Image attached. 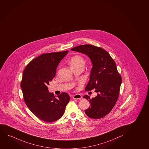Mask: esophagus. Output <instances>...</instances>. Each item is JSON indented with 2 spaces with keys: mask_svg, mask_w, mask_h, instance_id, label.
Here are the masks:
<instances>
[{
  "mask_svg": "<svg viewBox=\"0 0 149 149\" xmlns=\"http://www.w3.org/2000/svg\"><path fill=\"white\" fill-rule=\"evenodd\" d=\"M72 98L74 99H77V100H80L82 98V96L80 94H75L74 96H72Z\"/></svg>",
  "mask_w": 149,
  "mask_h": 149,
  "instance_id": "1",
  "label": "esophagus"
}]
</instances>
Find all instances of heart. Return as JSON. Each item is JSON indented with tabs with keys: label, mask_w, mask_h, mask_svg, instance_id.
Masks as SVG:
<instances>
[{
	"label": "heart",
	"mask_w": 149,
	"mask_h": 149,
	"mask_svg": "<svg viewBox=\"0 0 149 149\" xmlns=\"http://www.w3.org/2000/svg\"><path fill=\"white\" fill-rule=\"evenodd\" d=\"M70 63L71 68L76 66H84L85 65V61L81 56L74 55L70 59Z\"/></svg>",
	"instance_id": "obj_1"
}]
</instances>
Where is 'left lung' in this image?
I'll return each mask as SVG.
<instances>
[{"label": "left lung", "mask_w": 149, "mask_h": 149, "mask_svg": "<svg viewBox=\"0 0 149 149\" xmlns=\"http://www.w3.org/2000/svg\"><path fill=\"white\" fill-rule=\"evenodd\" d=\"M71 50L87 55L92 63L85 90L95 89L97 96L92 99L87 95L84 96L91 105L85 113L91 118H103L112 110L119 95L122 79L115 61L106 50L92 45L78 46Z\"/></svg>", "instance_id": "left-lung-1"}]
</instances>
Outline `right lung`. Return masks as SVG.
Instances as JSON below:
<instances>
[{
  "mask_svg": "<svg viewBox=\"0 0 149 149\" xmlns=\"http://www.w3.org/2000/svg\"><path fill=\"white\" fill-rule=\"evenodd\" d=\"M68 52L42 54L30 61L23 72L21 87L25 103L34 115L47 123L62 117L70 101L66 93L55 97L47 87L55 76L59 62Z\"/></svg>",
  "mask_w": 149,
  "mask_h": 149,
  "instance_id": "add662e5",
  "label": "right lung"
}]
</instances>
